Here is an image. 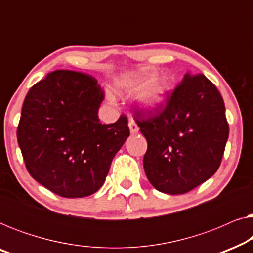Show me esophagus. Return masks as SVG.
<instances>
[{"instance_id": "esophagus-1", "label": "esophagus", "mask_w": 253, "mask_h": 253, "mask_svg": "<svg viewBox=\"0 0 253 253\" xmlns=\"http://www.w3.org/2000/svg\"><path fill=\"white\" fill-rule=\"evenodd\" d=\"M129 129H130V132L131 133H137L138 131H139V127H138L137 123L134 122V121H130L129 122Z\"/></svg>"}]
</instances>
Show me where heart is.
<instances>
[{"label":"heart","instance_id":"heart-1","mask_svg":"<svg viewBox=\"0 0 253 253\" xmlns=\"http://www.w3.org/2000/svg\"><path fill=\"white\" fill-rule=\"evenodd\" d=\"M155 75V71H140L123 76L115 82V87L121 92H137L143 88L138 95V105L144 110L153 112L165 105L171 88L169 75ZM108 99L113 101V95L108 94Z\"/></svg>","mask_w":253,"mask_h":253}]
</instances>
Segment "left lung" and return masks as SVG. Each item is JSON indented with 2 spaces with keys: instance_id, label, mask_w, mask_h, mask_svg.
<instances>
[{
  "instance_id": "left-lung-1",
  "label": "left lung",
  "mask_w": 253,
  "mask_h": 253,
  "mask_svg": "<svg viewBox=\"0 0 253 253\" xmlns=\"http://www.w3.org/2000/svg\"><path fill=\"white\" fill-rule=\"evenodd\" d=\"M224 112L215 85L188 72L158 115L145 120L143 112L134 113L147 140L145 174L155 189L182 195L215 174L229 134Z\"/></svg>"
}]
</instances>
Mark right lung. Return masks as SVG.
Listing matches in <instances>:
<instances>
[{
  "label": "right lung",
  "instance_id": "add662e5",
  "mask_svg": "<svg viewBox=\"0 0 253 253\" xmlns=\"http://www.w3.org/2000/svg\"><path fill=\"white\" fill-rule=\"evenodd\" d=\"M103 91L92 76L56 70L24 100L17 139L30 175L64 198L98 191L114 157L130 136L126 116L102 124Z\"/></svg>",
  "mask_w": 253,
  "mask_h": 253
}]
</instances>
